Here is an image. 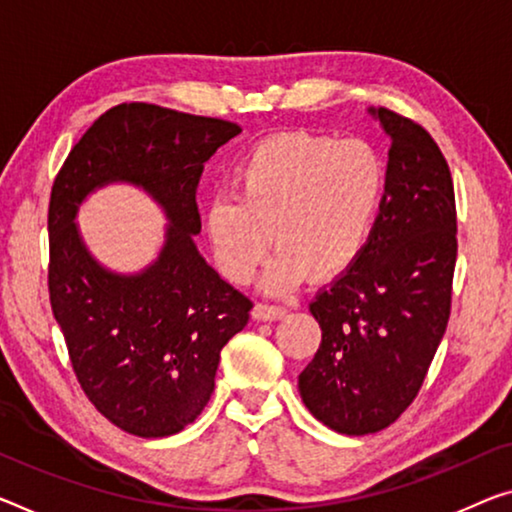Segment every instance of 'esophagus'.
<instances>
[{
	"label": "esophagus",
	"mask_w": 512,
	"mask_h": 512,
	"mask_svg": "<svg viewBox=\"0 0 512 512\" xmlns=\"http://www.w3.org/2000/svg\"><path fill=\"white\" fill-rule=\"evenodd\" d=\"M286 306L283 304H270V302H261L254 306V311H251V316L256 320H277L281 316H286Z\"/></svg>",
	"instance_id": "34e87169"
}]
</instances>
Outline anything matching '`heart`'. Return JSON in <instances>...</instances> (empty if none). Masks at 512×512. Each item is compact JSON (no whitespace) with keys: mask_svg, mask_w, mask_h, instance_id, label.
<instances>
[{"mask_svg":"<svg viewBox=\"0 0 512 512\" xmlns=\"http://www.w3.org/2000/svg\"><path fill=\"white\" fill-rule=\"evenodd\" d=\"M387 164L368 141L290 132L265 139L240 164L235 196L208 208V238L224 277L247 283L270 254L267 290H288L309 272L325 281L364 254L380 217Z\"/></svg>","mask_w":512,"mask_h":512,"instance_id":"heart-1","label":"heart"}]
</instances>
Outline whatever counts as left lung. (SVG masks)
Returning a JSON list of instances; mask_svg holds the SVG:
<instances>
[{"mask_svg": "<svg viewBox=\"0 0 512 512\" xmlns=\"http://www.w3.org/2000/svg\"><path fill=\"white\" fill-rule=\"evenodd\" d=\"M375 114L391 137L380 217L364 254L311 300L322 341L300 373L304 405L343 435L384 430L414 403L451 316L458 258L437 141L393 109Z\"/></svg>", "mask_w": 512, "mask_h": 512, "instance_id": "1", "label": "left lung"}]
</instances>
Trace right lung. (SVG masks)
Segmentation results:
<instances>
[{
    "mask_svg": "<svg viewBox=\"0 0 512 512\" xmlns=\"http://www.w3.org/2000/svg\"><path fill=\"white\" fill-rule=\"evenodd\" d=\"M238 123L123 102L84 132L54 178L47 231L50 306L77 382L93 407L137 437L176 435L208 405L219 352L254 302L196 251V187ZM128 179L151 191L172 222L155 266L137 278L105 273L72 222L93 186Z\"/></svg>",
    "mask_w": 512,
    "mask_h": 512,
    "instance_id": "add662e5",
    "label": "right lung"
}]
</instances>
